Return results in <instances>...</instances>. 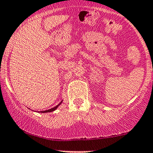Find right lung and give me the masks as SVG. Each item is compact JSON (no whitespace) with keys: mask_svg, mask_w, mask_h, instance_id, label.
Here are the masks:
<instances>
[{"mask_svg":"<svg viewBox=\"0 0 153 153\" xmlns=\"http://www.w3.org/2000/svg\"><path fill=\"white\" fill-rule=\"evenodd\" d=\"M61 104V102L59 104H58V105H57L56 106H55V107L54 108H52V109H48V110H46V111H41V112H52V111H54V110H55V109H57V108H58V106L60 105V104Z\"/></svg>","mask_w":153,"mask_h":153,"instance_id":"1","label":"right lung"}]
</instances>
